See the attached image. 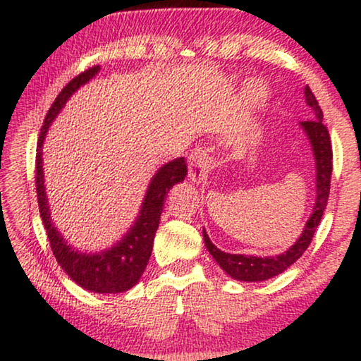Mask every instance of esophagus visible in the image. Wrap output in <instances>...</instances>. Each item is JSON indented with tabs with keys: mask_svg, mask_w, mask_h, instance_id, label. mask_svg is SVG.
I'll use <instances>...</instances> for the list:
<instances>
[{
	"mask_svg": "<svg viewBox=\"0 0 361 361\" xmlns=\"http://www.w3.org/2000/svg\"><path fill=\"white\" fill-rule=\"evenodd\" d=\"M215 162V152L212 147L199 146L190 154V176L192 181H202L205 180L209 171L214 167Z\"/></svg>",
	"mask_w": 361,
	"mask_h": 361,
	"instance_id": "34e87169",
	"label": "esophagus"
}]
</instances>
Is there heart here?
<instances>
[{
    "instance_id": "heart-1",
    "label": "heart",
    "mask_w": 361,
    "mask_h": 361,
    "mask_svg": "<svg viewBox=\"0 0 361 361\" xmlns=\"http://www.w3.org/2000/svg\"><path fill=\"white\" fill-rule=\"evenodd\" d=\"M250 91H252L254 94H262L263 93V87L260 83H252L250 85Z\"/></svg>"
}]
</instances>
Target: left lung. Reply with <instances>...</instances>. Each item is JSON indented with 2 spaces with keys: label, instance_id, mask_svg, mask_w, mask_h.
<instances>
[{
  "label": "left lung",
  "instance_id": "8db88e82",
  "mask_svg": "<svg viewBox=\"0 0 361 361\" xmlns=\"http://www.w3.org/2000/svg\"><path fill=\"white\" fill-rule=\"evenodd\" d=\"M305 101L307 104L312 107L314 117L313 120L300 122V125L304 127L308 138H310L314 159H317V202H314L313 214L310 219H308L305 230L299 238V241L281 255L262 259V257L223 252V250L216 249L215 244H212L207 233L204 230V241L205 245H207L210 255L214 257L215 262L219 263L231 278L239 279V281H265V279L276 276V274L288 270L297 259H300L302 254H304L308 245H310L314 230H317L319 221H322L331 190L333 146H331V136L328 127L323 123L322 107H319L317 98H314V94L308 87H305Z\"/></svg>",
  "mask_w": 361,
  "mask_h": 361
}]
</instances>
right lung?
<instances>
[{"mask_svg":"<svg viewBox=\"0 0 361 361\" xmlns=\"http://www.w3.org/2000/svg\"><path fill=\"white\" fill-rule=\"evenodd\" d=\"M98 71L99 66H94L78 73L77 77H73L62 88L61 93L57 94L53 104H51L47 117H44L43 127L39 130L37 142L38 152L35 160V185L39 216H42L44 230L48 233L51 250H53L56 260L62 267V270L78 286L91 290V293L114 294L125 293V290L131 289L138 283L147 262H149L165 197H167V192L175 183L185 180V176L188 175V165L185 157H178L171 160L167 165H164L157 171L151 181L149 190H147L145 202H142L141 215L136 220L135 226L130 228V233L116 247L96 255L75 252V250L68 247L67 243L62 239V236H59V233L56 231V228L49 220L48 199L43 185L42 149L39 147L43 145L49 123L53 122V118L61 111V107L66 104L68 96L77 88H80V85L87 83L90 78H93Z\"/></svg>","mask_w":361,"mask_h":361,"instance_id":"add662e5","label":"right lung"}]
</instances>
